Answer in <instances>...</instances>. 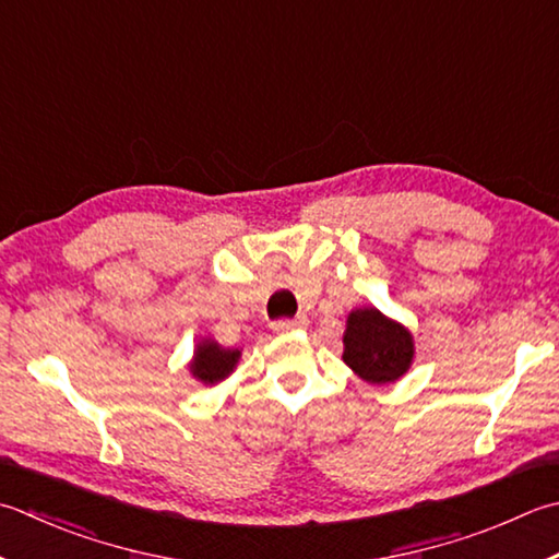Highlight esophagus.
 I'll use <instances>...</instances> for the list:
<instances>
[{
	"instance_id": "esophagus-1",
	"label": "esophagus",
	"mask_w": 559,
	"mask_h": 559,
	"mask_svg": "<svg viewBox=\"0 0 559 559\" xmlns=\"http://www.w3.org/2000/svg\"><path fill=\"white\" fill-rule=\"evenodd\" d=\"M308 324L302 320V317H298V320H278L271 324L273 332H295V330H302V326Z\"/></svg>"
}]
</instances>
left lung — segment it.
<instances>
[{"instance_id": "8db88e82", "label": "left lung", "mask_w": 559, "mask_h": 559, "mask_svg": "<svg viewBox=\"0 0 559 559\" xmlns=\"http://www.w3.org/2000/svg\"><path fill=\"white\" fill-rule=\"evenodd\" d=\"M414 356L412 334L397 322L388 320L376 308L348 314L344 334V360L358 378L373 385L397 380L407 373Z\"/></svg>"}]
</instances>
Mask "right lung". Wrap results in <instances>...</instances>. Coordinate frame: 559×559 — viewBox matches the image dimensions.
<instances>
[{
	"label": "right lung",
	"mask_w": 559,
	"mask_h": 559,
	"mask_svg": "<svg viewBox=\"0 0 559 559\" xmlns=\"http://www.w3.org/2000/svg\"><path fill=\"white\" fill-rule=\"evenodd\" d=\"M237 358H239V352H233V348H221L215 342H203L193 356L191 373L199 380L211 382L213 385V382L229 376V370L235 368Z\"/></svg>",
	"instance_id": "obj_1"
}]
</instances>
